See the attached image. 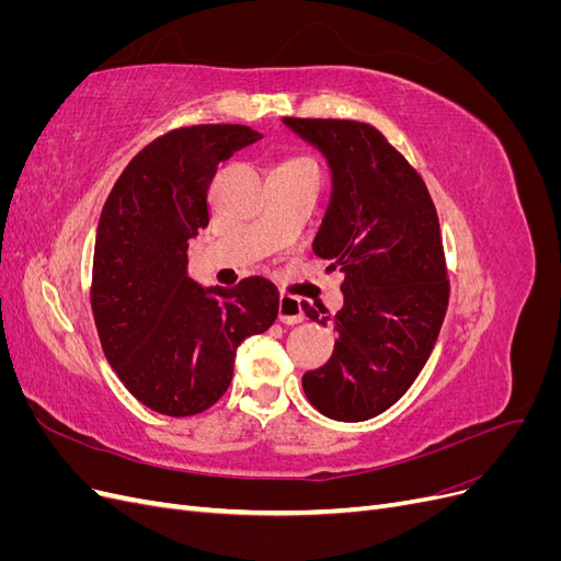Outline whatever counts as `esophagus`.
<instances>
[{"label":"esophagus","mask_w":561,"mask_h":561,"mask_svg":"<svg viewBox=\"0 0 561 561\" xmlns=\"http://www.w3.org/2000/svg\"><path fill=\"white\" fill-rule=\"evenodd\" d=\"M278 320L283 325H297V322L304 320V311H301V301L297 297L290 295H280L278 299Z\"/></svg>","instance_id":"esophagus-1"}]
</instances>
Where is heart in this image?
Wrapping results in <instances>:
<instances>
[{
	"label": "heart",
	"instance_id": "1",
	"mask_svg": "<svg viewBox=\"0 0 561 561\" xmlns=\"http://www.w3.org/2000/svg\"><path fill=\"white\" fill-rule=\"evenodd\" d=\"M280 165H297V168H316V163H313L311 159H290V161H285V163H280Z\"/></svg>",
	"mask_w": 561,
	"mask_h": 561
}]
</instances>
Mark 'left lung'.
Returning a JSON list of instances; mask_svg holds the SVG:
<instances>
[{
  "label": "left lung",
  "instance_id": "obj_1",
  "mask_svg": "<svg viewBox=\"0 0 561 561\" xmlns=\"http://www.w3.org/2000/svg\"><path fill=\"white\" fill-rule=\"evenodd\" d=\"M283 124L328 161L330 201L313 252L344 274L334 353L301 388L328 419L367 421L407 393L443 328L449 283L437 213L419 173L377 128L342 118ZM301 309L330 322L325 309Z\"/></svg>",
  "mask_w": 561,
  "mask_h": 561
}]
</instances>
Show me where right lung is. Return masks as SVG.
<instances>
[{"mask_svg": "<svg viewBox=\"0 0 561 561\" xmlns=\"http://www.w3.org/2000/svg\"><path fill=\"white\" fill-rule=\"evenodd\" d=\"M262 138L241 124L171 130L126 165L100 215L91 290L100 344L130 396L159 414L213 407L243 339L278 316L266 278L206 287L186 264L190 241L210 222L217 165Z\"/></svg>", "mask_w": 561, "mask_h": 561, "instance_id": "obj_1", "label": "right lung"}]
</instances>
